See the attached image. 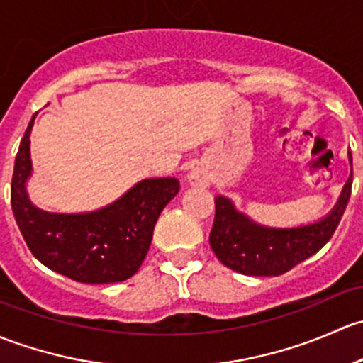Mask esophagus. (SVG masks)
<instances>
[{"label":"esophagus","instance_id":"obj_1","mask_svg":"<svg viewBox=\"0 0 363 363\" xmlns=\"http://www.w3.org/2000/svg\"><path fill=\"white\" fill-rule=\"evenodd\" d=\"M209 174L208 171H204L203 167H194L192 171L189 173V183L192 186H203V189H206L209 186Z\"/></svg>","mask_w":363,"mask_h":363}]
</instances>
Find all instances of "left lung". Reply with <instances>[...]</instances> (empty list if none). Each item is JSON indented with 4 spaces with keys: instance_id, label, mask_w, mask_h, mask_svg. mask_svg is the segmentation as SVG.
Here are the masks:
<instances>
[{
    "instance_id": "obj_1",
    "label": "left lung",
    "mask_w": 363,
    "mask_h": 363,
    "mask_svg": "<svg viewBox=\"0 0 363 363\" xmlns=\"http://www.w3.org/2000/svg\"><path fill=\"white\" fill-rule=\"evenodd\" d=\"M335 206L313 223L271 227L255 222L225 196L215 197V222L209 245L223 265L246 276H279L315 255L337 229L350 201L353 166Z\"/></svg>"
}]
</instances>
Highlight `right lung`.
Returning <instances> with one entry per match:
<instances>
[{"label": "right lung", "mask_w": 363, "mask_h": 363, "mask_svg": "<svg viewBox=\"0 0 363 363\" xmlns=\"http://www.w3.org/2000/svg\"><path fill=\"white\" fill-rule=\"evenodd\" d=\"M33 115L15 157L12 209L33 255L52 271L80 283H117L134 276L150 248L160 211L180 190L177 178H147L106 206L84 213H54L35 206L29 136Z\"/></svg>", "instance_id": "add662e5"}]
</instances>
